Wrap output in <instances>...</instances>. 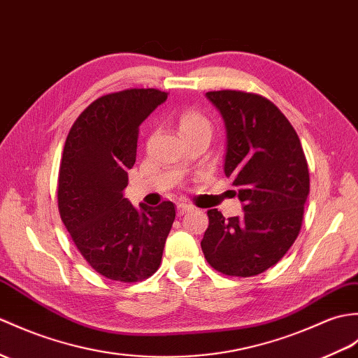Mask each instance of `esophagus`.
I'll use <instances>...</instances> for the list:
<instances>
[{
  "mask_svg": "<svg viewBox=\"0 0 358 358\" xmlns=\"http://www.w3.org/2000/svg\"><path fill=\"white\" fill-rule=\"evenodd\" d=\"M189 210H192V206H190V204H186V203H178L177 204V213L178 215H185Z\"/></svg>",
  "mask_w": 358,
  "mask_h": 358,
  "instance_id": "esophagus-1",
  "label": "esophagus"
}]
</instances>
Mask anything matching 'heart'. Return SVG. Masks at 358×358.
<instances>
[{"mask_svg": "<svg viewBox=\"0 0 358 358\" xmlns=\"http://www.w3.org/2000/svg\"><path fill=\"white\" fill-rule=\"evenodd\" d=\"M212 122L196 108H187L178 117V131L181 137L194 134L212 136Z\"/></svg>", "mask_w": 358, "mask_h": 358, "instance_id": "1", "label": "heart"}]
</instances>
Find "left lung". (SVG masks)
<instances>
[{"label": "left lung", "mask_w": 358, "mask_h": 358, "mask_svg": "<svg viewBox=\"0 0 358 358\" xmlns=\"http://www.w3.org/2000/svg\"><path fill=\"white\" fill-rule=\"evenodd\" d=\"M227 128L224 172L239 187L244 215L207 210L206 261L226 276L250 278L278 264L301 234L310 172L293 124L267 97L209 91Z\"/></svg>", "instance_id": "obj_1"}]
</instances>
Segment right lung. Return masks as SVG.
<instances>
[{
  "instance_id": "obj_1",
  "label": "right lung",
  "mask_w": 358,
  "mask_h": 358,
  "mask_svg": "<svg viewBox=\"0 0 358 358\" xmlns=\"http://www.w3.org/2000/svg\"><path fill=\"white\" fill-rule=\"evenodd\" d=\"M166 99L155 88L105 94L80 113L65 140L57 178L61 220L90 267L124 284L159 270L176 220L171 201L134 207L123 196L138 127Z\"/></svg>"
}]
</instances>
